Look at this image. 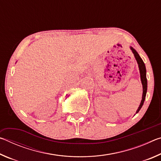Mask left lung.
<instances>
[{
    "label": "left lung",
    "instance_id": "8db88e82",
    "mask_svg": "<svg viewBox=\"0 0 161 161\" xmlns=\"http://www.w3.org/2000/svg\"><path fill=\"white\" fill-rule=\"evenodd\" d=\"M130 50H131L133 54H134L135 58L136 59V61H137V63L138 64V68H139L140 75H141V83H142V85H143L142 100H141L139 107H138L137 111H136V113H138V111H140L141 107H142V106H143V103H144V101H145V99H146V92H147L146 69L145 64H144L143 59L141 58V57L139 56V54H138L137 52H136L132 47H130Z\"/></svg>",
    "mask_w": 161,
    "mask_h": 161
}]
</instances>
